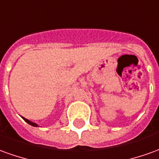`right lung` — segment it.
Segmentation results:
<instances>
[{
	"label": "right lung",
	"mask_w": 159,
	"mask_h": 159,
	"mask_svg": "<svg viewBox=\"0 0 159 159\" xmlns=\"http://www.w3.org/2000/svg\"><path fill=\"white\" fill-rule=\"evenodd\" d=\"M22 118H23V117H22ZM23 119L25 120V122H27V123H28L29 125H31V126H38V125H37V124H36V123H33V122L30 121V120H26V119H25V118H23Z\"/></svg>",
	"instance_id": "1"
}]
</instances>
